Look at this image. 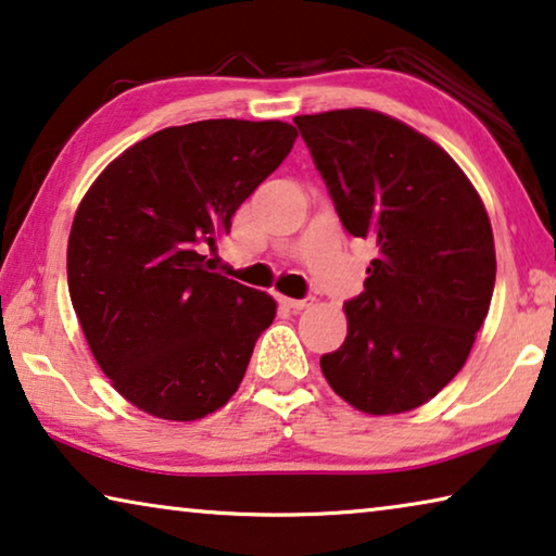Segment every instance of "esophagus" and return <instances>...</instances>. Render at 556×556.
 Wrapping results in <instances>:
<instances>
[{
  "label": "esophagus",
  "mask_w": 556,
  "mask_h": 556,
  "mask_svg": "<svg viewBox=\"0 0 556 556\" xmlns=\"http://www.w3.org/2000/svg\"><path fill=\"white\" fill-rule=\"evenodd\" d=\"M279 304L287 306V309H292V312H302L312 304V300H292V296H279Z\"/></svg>",
  "instance_id": "34e87169"
}]
</instances>
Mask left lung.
Here are the masks:
<instances>
[{
  "label": "left lung",
  "instance_id": "left-lung-1",
  "mask_svg": "<svg viewBox=\"0 0 556 556\" xmlns=\"http://www.w3.org/2000/svg\"><path fill=\"white\" fill-rule=\"evenodd\" d=\"M294 124L339 222L377 247L321 371L359 412L417 409L457 377L490 312L496 256L482 199L442 147L382 112Z\"/></svg>",
  "mask_w": 556,
  "mask_h": 556
}]
</instances>
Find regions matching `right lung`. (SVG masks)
I'll return each instance as SVG.
<instances>
[{"label":"right lung","mask_w":556,"mask_h":556,"mask_svg":"<svg viewBox=\"0 0 556 556\" xmlns=\"http://www.w3.org/2000/svg\"><path fill=\"white\" fill-rule=\"evenodd\" d=\"M294 139L287 122L167 127L119 154L81 199L66 247L72 306L97 364L137 409L202 419L242 384L277 302L212 271L202 250Z\"/></svg>","instance_id":"obj_1"}]
</instances>
